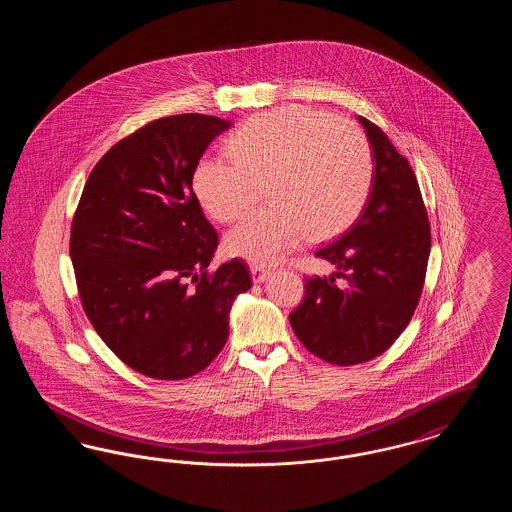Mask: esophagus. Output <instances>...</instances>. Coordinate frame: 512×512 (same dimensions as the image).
<instances>
[{"mask_svg":"<svg viewBox=\"0 0 512 512\" xmlns=\"http://www.w3.org/2000/svg\"><path fill=\"white\" fill-rule=\"evenodd\" d=\"M251 276H253L255 284H261L270 276V270L267 267H261V265H253L251 267Z\"/></svg>","mask_w":512,"mask_h":512,"instance_id":"1","label":"esophagus"}]
</instances>
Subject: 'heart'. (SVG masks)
Here are the masks:
<instances>
[{"label":"heart","mask_w":512,"mask_h":512,"mask_svg":"<svg viewBox=\"0 0 512 512\" xmlns=\"http://www.w3.org/2000/svg\"><path fill=\"white\" fill-rule=\"evenodd\" d=\"M234 157L197 161L192 186L203 209L220 220L244 217L268 180L272 205L226 236V251L253 265H272L303 242L334 236L365 205L372 153L349 119L307 107H280L244 122L228 140Z\"/></svg>","instance_id":"obj_1"}]
</instances>
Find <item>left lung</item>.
<instances>
[{
  "label": "left lung",
  "instance_id": "left-lung-1",
  "mask_svg": "<svg viewBox=\"0 0 512 512\" xmlns=\"http://www.w3.org/2000/svg\"><path fill=\"white\" fill-rule=\"evenodd\" d=\"M372 147V184L359 219L317 257L332 276L305 280L290 315L295 336L326 363L382 355L411 322L430 257V222L409 161L374 122L359 117Z\"/></svg>",
  "mask_w": 512,
  "mask_h": 512
}]
</instances>
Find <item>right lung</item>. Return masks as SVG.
<instances>
[{
    "label": "right lung",
    "instance_id": "1",
    "mask_svg": "<svg viewBox=\"0 0 512 512\" xmlns=\"http://www.w3.org/2000/svg\"><path fill=\"white\" fill-rule=\"evenodd\" d=\"M232 122L186 113L149 122L90 172L71 226L86 317L124 365L155 380L190 378L228 340L244 261L207 267L219 236L192 188L195 165Z\"/></svg>",
    "mask_w": 512,
    "mask_h": 512
}]
</instances>
